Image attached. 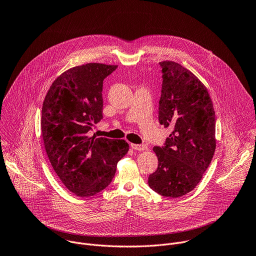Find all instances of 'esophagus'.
Returning a JSON list of instances; mask_svg holds the SVG:
<instances>
[{"label":"esophagus","mask_w":256,"mask_h":256,"mask_svg":"<svg viewBox=\"0 0 256 256\" xmlns=\"http://www.w3.org/2000/svg\"><path fill=\"white\" fill-rule=\"evenodd\" d=\"M130 147L134 149V150H136V151H144L147 149V146L146 144H130Z\"/></svg>","instance_id":"obj_1"}]
</instances>
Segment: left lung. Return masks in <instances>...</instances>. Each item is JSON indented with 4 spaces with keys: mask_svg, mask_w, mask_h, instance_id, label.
<instances>
[{
    "mask_svg": "<svg viewBox=\"0 0 256 256\" xmlns=\"http://www.w3.org/2000/svg\"><path fill=\"white\" fill-rule=\"evenodd\" d=\"M159 64L163 80L159 122L173 130L164 146L153 149L158 168L148 184L163 196L179 198L198 184L212 159L216 116L206 88L192 72L175 62Z\"/></svg>",
    "mask_w": 256,
    "mask_h": 256,
    "instance_id": "8db88e82",
    "label": "left lung"
}]
</instances>
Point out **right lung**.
I'll return each mask as SVG.
<instances>
[{
	"label": "right lung",
	"instance_id": "obj_1",
	"mask_svg": "<svg viewBox=\"0 0 256 256\" xmlns=\"http://www.w3.org/2000/svg\"><path fill=\"white\" fill-rule=\"evenodd\" d=\"M118 66L72 68L52 84L42 104V134L52 166L64 186L81 198L106 188L128 153L124 140L89 136L102 118L103 81Z\"/></svg>",
	"mask_w": 256,
	"mask_h": 256
}]
</instances>
